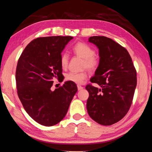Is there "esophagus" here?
<instances>
[{
	"mask_svg": "<svg viewBox=\"0 0 152 152\" xmlns=\"http://www.w3.org/2000/svg\"><path fill=\"white\" fill-rule=\"evenodd\" d=\"M77 87H78V91H80V90H82V89H83L84 88L82 86H81L80 85H78L77 86Z\"/></svg>",
	"mask_w": 152,
	"mask_h": 152,
	"instance_id": "obj_1",
	"label": "esophagus"
}]
</instances>
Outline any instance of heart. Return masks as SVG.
I'll list each match as a JSON object with an SVG mask.
<instances>
[{"label":"heart","instance_id":"obj_1","mask_svg":"<svg viewBox=\"0 0 152 152\" xmlns=\"http://www.w3.org/2000/svg\"><path fill=\"white\" fill-rule=\"evenodd\" d=\"M74 54L84 59V68H87L89 71L93 72L99 68L100 65L99 58L94 55V49L88 44L84 42H78L74 45L72 48ZM69 61V55L64 52L60 56V65L61 68H67ZM87 74L85 72H70L66 74L67 80L72 82L76 84H81L86 78Z\"/></svg>","mask_w":152,"mask_h":152}]
</instances>
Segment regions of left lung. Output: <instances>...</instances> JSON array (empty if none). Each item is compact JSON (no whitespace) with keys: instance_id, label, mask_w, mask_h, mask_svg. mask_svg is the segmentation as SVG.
Returning <instances> with one entry per match:
<instances>
[{"instance_id":"1","label":"left lung","mask_w":152,"mask_h":152,"mask_svg":"<svg viewBox=\"0 0 152 152\" xmlns=\"http://www.w3.org/2000/svg\"><path fill=\"white\" fill-rule=\"evenodd\" d=\"M88 42L99 49L100 65L89 92L87 111L94 121L102 125H110L119 121L127 114L132 105L137 86V73L132 59L125 48L104 36H92Z\"/></svg>"}]
</instances>
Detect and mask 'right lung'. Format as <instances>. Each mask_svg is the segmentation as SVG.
I'll return each mask as SVG.
<instances>
[{
	"label": "right lung",
	"mask_w": 152,
	"mask_h": 152,
	"mask_svg": "<svg viewBox=\"0 0 152 152\" xmlns=\"http://www.w3.org/2000/svg\"><path fill=\"white\" fill-rule=\"evenodd\" d=\"M72 39L71 36L37 38L27 45L18 60L15 74L18 96L28 115L42 125L60 122L78 91L70 81L51 90L54 80L63 79L61 53Z\"/></svg>",
	"instance_id": "1"
}]
</instances>
